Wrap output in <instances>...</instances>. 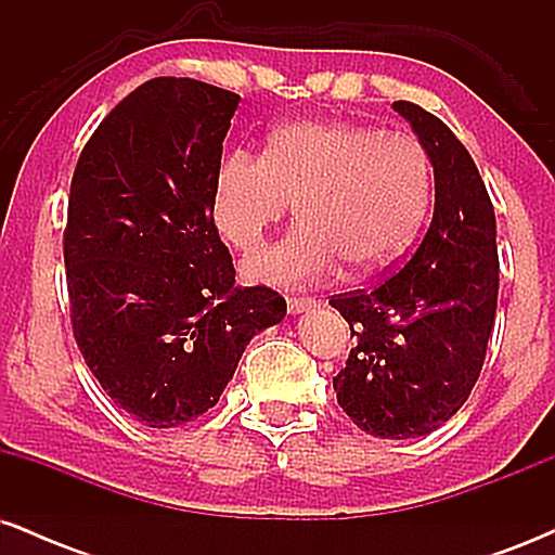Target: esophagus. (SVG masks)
Returning a JSON list of instances; mask_svg holds the SVG:
<instances>
[{
  "instance_id": "34e87169",
  "label": "esophagus",
  "mask_w": 555,
  "mask_h": 555,
  "mask_svg": "<svg viewBox=\"0 0 555 555\" xmlns=\"http://www.w3.org/2000/svg\"><path fill=\"white\" fill-rule=\"evenodd\" d=\"M286 305H289V313L297 315V313H305V310L315 308V297H289L286 299Z\"/></svg>"
}]
</instances>
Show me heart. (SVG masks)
<instances>
[{"instance_id":"b5f03b06","label":"heart","mask_w":555,"mask_h":555,"mask_svg":"<svg viewBox=\"0 0 555 555\" xmlns=\"http://www.w3.org/2000/svg\"><path fill=\"white\" fill-rule=\"evenodd\" d=\"M430 158L420 140L344 119L273 130L263 156L232 151L214 177V224L247 253L295 203L297 224L242 263L250 282L299 286L347 263L384 269L410 245L430 201Z\"/></svg>"}]
</instances>
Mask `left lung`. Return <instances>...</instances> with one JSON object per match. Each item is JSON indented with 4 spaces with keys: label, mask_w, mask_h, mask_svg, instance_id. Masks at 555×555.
<instances>
[{
    "label": "left lung",
    "mask_w": 555,
    "mask_h": 555,
    "mask_svg": "<svg viewBox=\"0 0 555 555\" xmlns=\"http://www.w3.org/2000/svg\"><path fill=\"white\" fill-rule=\"evenodd\" d=\"M393 109L433 164L430 227L397 273L328 302L354 336L334 378L339 406L360 430L401 441L441 428L473 391L493 331L499 250L493 203L460 138L423 106Z\"/></svg>",
    "instance_id": "1"
}]
</instances>
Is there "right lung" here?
Segmentation results:
<instances>
[{"mask_svg": "<svg viewBox=\"0 0 555 555\" xmlns=\"http://www.w3.org/2000/svg\"><path fill=\"white\" fill-rule=\"evenodd\" d=\"M237 104V93L193 78L143 82L99 125L69 184L75 341L114 404L149 428L211 410L253 336L286 315L279 292L234 286L214 224Z\"/></svg>", "mask_w": 555, "mask_h": 555, "instance_id": "1", "label": "right lung"}]
</instances>
